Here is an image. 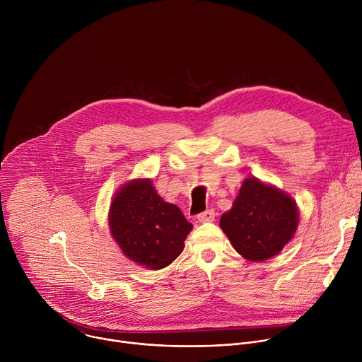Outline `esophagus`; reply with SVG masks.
<instances>
[{
  "mask_svg": "<svg viewBox=\"0 0 362 362\" xmlns=\"http://www.w3.org/2000/svg\"><path fill=\"white\" fill-rule=\"evenodd\" d=\"M197 221L202 222V223H204V222H212V221H215V212H214L212 209L204 211V212H202V214L197 215Z\"/></svg>",
  "mask_w": 362,
  "mask_h": 362,
  "instance_id": "1",
  "label": "esophagus"
}]
</instances>
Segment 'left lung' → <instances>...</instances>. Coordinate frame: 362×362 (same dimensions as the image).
Wrapping results in <instances>:
<instances>
[{
  "label": "left lung",
  "mask_w": 362,
  "mask_h": 362,
  "mask_svg": "<svg viewBox=\"0 0 362 362\" xmlns=\"http://www.w3.org/2000/svg\"><path fill=\"white\" fill-rule=\"evenodd\" d=\"M296 226L295 200L255 177L243 182L232 209L221 218V228L236 252L253 262L279 253Z\"/></svg>",
  "instance_id": "8db88e82"
}]
</instances>
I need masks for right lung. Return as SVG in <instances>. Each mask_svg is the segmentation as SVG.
<instances>
[{
    "mask_svg": "<svg viewBox=\"0 0 362 362\" xmlns=\"http://www.w3.org/2000/svg\"><path fill=\"white\" fill-rule=\"evenodd\" d=\"M109 225L123 253L148 269L170 265L183 250L192 230L177 206L165 202L151 180L122 187L110 206Z\"/></svg>",
    "mask_w": 362,
    "mask_h": 362,
    "instance_id": "obj_1",
    "label": "right lung"
}]
</instances>
